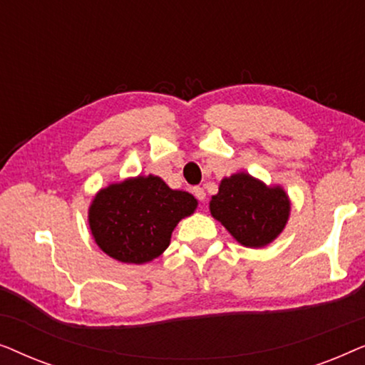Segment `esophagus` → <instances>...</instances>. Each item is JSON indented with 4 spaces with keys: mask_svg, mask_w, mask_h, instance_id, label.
<instances>
[{
    "mask_svg": "<svg viewBox=\"0 0 365 365\" xmlns=\"http://www.w3.org/2000/svg\"><path fill=\"white\" fill-rule=\"evenodd\" d=\"M192 192H194V196H196L199 201H204V199H206V191H204L202 187H199V186H196L192 189Z\"/></svg>",
    "mask_w": 365,
    "mask_h": 365,
    "instance_id": "34e87169",
    "label": "esophagus"
}]
</instances>
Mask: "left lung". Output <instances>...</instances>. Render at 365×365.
Listing matches in <instances>:
<instances>
[{
    "mask_svg": "<svg viewBox=\"0 0 365 365\" xmlns=\"http://www.w3.org/2000/svg\"><path fill=\"white\" fill-rule=\"evenodd\" d=\"M211 214L246 247H264L286 226L291 204L281 187H267L246 173L221 181Z\"/></svg>",
    "mask_w": 365,
    "mask_h": 365,
    "instance_id": "obj_1",
    "label": "left lung"
}]
</instances>
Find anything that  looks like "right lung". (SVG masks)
<instances>
[{
  "mask_svg": "<svg viewBox=\"0 0 365 365\" xmlns=\"http://www.w3.org/2000/svg\"><path fill=\"white\" fill-rule=\"evenodd\" d=\"M197 206L158 176H139L101 189L89 207V227L108 256L128 264L153 261L166 251L174 227Z\"/></svg>",
  "mask_w": 365,
  "mask_h": 365,
  "instance_id": "right-lung-1",
  "label": "right lung"
}]
</instances>
